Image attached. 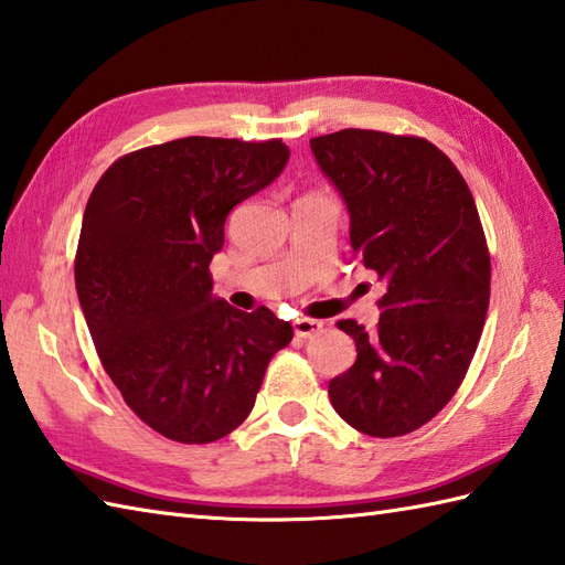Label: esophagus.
<instances>
[{"label": "esophagus", "instance_id": "obj_1", "mask_svg": "<svg viewBox=\"0 0 565 565\" xmlns=\"http://www.w3.org/2000/svg\"><path fill=\"white\" fill-rule=\"evenodd\" d=\"M292 326L297 338H315L323 329V323L317 319H297Z\"/></svg>", "mask_w": 565, "mask_h": 565}]
</instances>
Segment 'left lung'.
Instances as JSON below:
<instances>
[{
	"mask_svg": "<svg viewBox=\"0 0 565 565\" xmlns=\"http://www.w3.org/2000/svg\"><path fill=\"white\" fill-rule=\"evenodd\" d=\"M309 145L348 205L353 256L384 282L377 329L338 321L358 360L331 380V404L360 433L408 435L449 404L479 345L491 299L479 210L425 137L348 128Z\"/></svg>",
	"mask_w": 565,
	"mask_h": 565,
	"instance_id": "1",
	"label": "left lung"
}]
</instances>
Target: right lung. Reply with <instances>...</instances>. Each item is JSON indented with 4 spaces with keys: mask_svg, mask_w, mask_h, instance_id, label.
Wrapping results in <instances>:
<instances>
[{
    "mask_svg": "<svg viewBox=\"0 0 565 565\" xmlns=\"http://www.w3.org/2000/svg\"><path fill=\"white\" fill-rule=\"evenodd\" d=\"M282 140L183 137L113 161L89 195L74 285L98 360L159 435L207 445L256 404L292 326L212 297L210 260L234 205L280 177Z\"/></svg>",
    "mask_w": 565,
    "mask_h": 565,
    "instance_id": "right-lung-1",
    "label": "right lung"
}]
</instances>
